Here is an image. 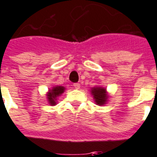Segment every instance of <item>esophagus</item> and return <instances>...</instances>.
Returning a JSON list of instances; mask_svg holds the SVG:
<instances>
[{
	"mask_svg": "<svg viewBox=\"0 0 157 157\" xmlns=\"http://www.w3.org/2000/svg\"><path fill=\"white\" fill-rule=\"evenodd\" d=\"M73 86L75 87V89H79V88H80V84H79V83H74V84H73Z\"/></svg>",
	"mask_w": 157,
	"mask_h": 157,
	"instance_id": "1",
	"label": "esophagus"
}]
</instances>
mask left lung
I'll list each match as a JSON object with an SVG mask.
<instances>
[{
  "label": "left lung",
  "mask_w": 157,
  "mask_h": 157,
  "mask_svg": "<svg viewBox=\"0 0 157 157\" xmlns=\"http://www.w3.org/2000/svg\"><path fill=\"white\" fill-rule=\"evenodd\" d=\"M92 96L94 98L95 104L99 106L105 105L109 100V94L105 87L101 86H96L89 90Z\"/></svg>",
  "instance_id": "obj_1"
}]
</instances>
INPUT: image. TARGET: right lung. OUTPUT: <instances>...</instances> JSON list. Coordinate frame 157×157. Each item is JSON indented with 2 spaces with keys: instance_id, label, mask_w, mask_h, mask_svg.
Returning <instances> with one entry per match:
<instances>
[{
  "instance_id": "add662e5",
  "label": "right lung",
  "mask_w": 157,
  "mask_h": 157,
  "mask_svg": "<svg viewBox=\"0 0 157 157\" xmlns=\"http://www.w3.org/2000/svg\"><path fill=\"white\" fill-rule=\"evenodd\" d=\"M64 91H65V87L63 86H54L52 88H50L47 93V99L48 104L50 105H57L58 98L60 97L61 94L64 93Z\"/></svg>"
}]
</instances>
